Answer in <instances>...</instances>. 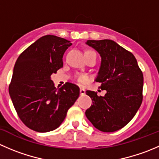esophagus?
<instances>
[{
  "instance_id": "34e87169",
  "label": "esophagus",
  "mask_w": 159,
  "mask_h": 159,
  "mask_svg": "<svg viewBox=\"0 0 159 159\" xmlns=\"http://www.w3.org/2000/svg\"><path fill=\"white\" fill-rule=\"evenodd\" d=\"M80 94H85V89L84 88H80Z\"/></svg>"
}]
</instances>
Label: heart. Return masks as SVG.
I'll return each mask as SVG.
<instances>
[{
	"instance_id": "b5f03b06",
	"label": "heart",
	"mask_w": 159,
	"mask_h": 159,
	"mask_svg": "<svg viewBox=\"0 0 159 159\" xmlns=\"http://www.w3.org/2000/svg\"><path fill=\"white\" fill-rule=\"evenodd\" d=\"M88 51H85V52H88Z\"/></svg>"
}]
</instances>
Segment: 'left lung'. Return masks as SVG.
I'll list each match as a JSON object with an SVG mask.
<instances>
[{
    "label": "left lung",
    "mask_w": 159,
    "mask_h": 159,
    "mask_svg": "<svg viewBox=\"0 0 159 159\" xmlns=\"http://www.w3.org/2000/svg\"><path fill=\"white\" fill-rule=\"evenodd\" d=\"M86 44L102 57L94 81L106 90L105 96L86 91L93 104L85 115L91 124L104 132L122 129L134 118L142 102L143 74L134 56L112 40H89Z\"/></svg>",
    "instance_id": "left-lung-1"
}]
</instances>
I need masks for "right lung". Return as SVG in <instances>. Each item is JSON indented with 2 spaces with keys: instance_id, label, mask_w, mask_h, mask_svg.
I'll return each mask as SVG.
<instances>
[{
  "instance_id": "add662e5",
  "label": "right lung",
  "mask_w": 159,
  "mask_h": 159,
  "mask_svg": "<svg viewBox=\"0 0 159 159\" xmlns=\"http://www.w3.org/2000/svg\"><path fill=\"white\" fill-rule=\"evenodd\" d=\"M70 41L54 35L37 40L17 59L9 85L14 108L24 124L38 132L59 127L80 94L76 84L54 87L51 75L63 67L64 53Z\"/></svg>"
}]
</instances>
